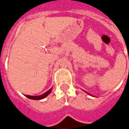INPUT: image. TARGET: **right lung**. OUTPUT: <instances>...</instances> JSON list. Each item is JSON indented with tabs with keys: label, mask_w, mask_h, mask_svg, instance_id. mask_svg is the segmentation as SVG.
<instances>
[{
	"label": "right lung",
	"mask_w": 129,
	"mask_h": 129,
	"mask_svg": "<svg viewBox=\"0 0 129 129\" xmlns=\"http://www.w3.org/2000/svg\"><path fill=\"white\" fill-rule=\"evenodd\" d=\"M51 90H52V88L49 89V90H48V91H47V92H45V93L43 94H41V95H40V96H30V95H25V96L27 98L30 99L41 100V99H44V98L46 97V96L48 95V94L51 92Z\"/></svg>",
	"instance_id": "1"
}]
</instances>
